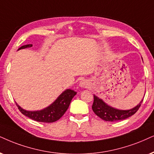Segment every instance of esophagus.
Masks as SVG:
<instances>
[{
	"label": "esophagus",
	"mask_w": 154,
	"mask_h": 154,
	"mask_svg": "<svg viewBox=\"0 0 154 154\" xmlns=\"http://www.w3.org/2000/svg\"><path fill=\"white\" fill-rule=\"evenodd\" d=\"M79 86L82 87H87L89 86V83L87 80H82L79 83Z\"/></svg>",
	"instance_id": "1"
}]
</instances>
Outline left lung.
Segmentation results:
<instances>
[{"label":"left lung","mask_w":154,"mask_h":154,"mask_svg":"<svg viewBox=\"0 0 154 154\" xmlns=\"http://www.w3.org/2000/svg\"><path fill=\"white\" fill-rule=\"evenodd\" d=\"M143 100H142L139 104L131 109L119 110L109 106L103 102L101 99L94 95V102H93L91 108L95 114L102 119L106 122H117V121L125 119L134 115L139 110Z\"/></svg>","instance_id":"obj_1"}]
</instances>
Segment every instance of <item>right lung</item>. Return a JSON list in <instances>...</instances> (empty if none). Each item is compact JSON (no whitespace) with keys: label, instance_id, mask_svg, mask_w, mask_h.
<instances>
[{"label":"right lung","instance_id":"1","mask_svg":"<svg viewBox=\"0 0 154 154\" xmlns=\"http://www.w3.org/2000/svg\"><path fill=\"white\" fill-rule=\"evenodd\" d=\"M32 46V45H25L20 47L18 50L30 48ZM76 94L77 92L72 89H67L63 91L51 105H50L49 106L44 109L36 111V112H29V111L24 110L19 105H17V103L15 104L20 112L31 119L39 122L52 123V122H54L60 119L64 115V114L69 107L71 100H72Z\"/></svg>","mask_w":154,"mask_h":154}]
</instances>
